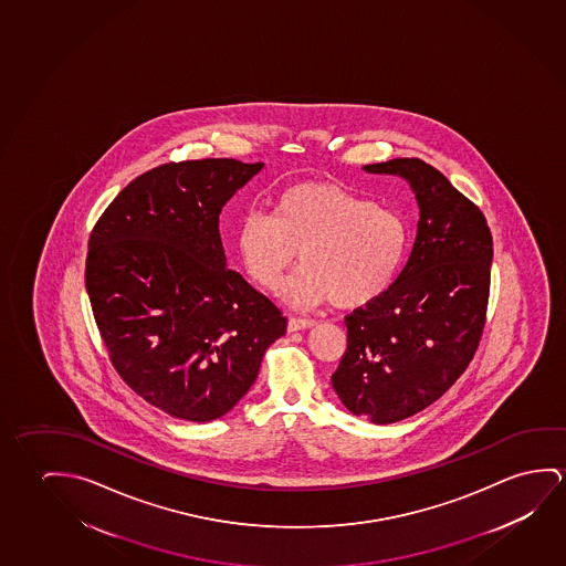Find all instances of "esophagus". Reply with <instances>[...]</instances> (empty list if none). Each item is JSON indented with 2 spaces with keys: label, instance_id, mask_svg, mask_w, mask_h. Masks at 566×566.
I'll list each match as a JSON object with an SVG mask.
<instances>
[{
  "label": "esophagus",
  "instance_id": "esophagus-1",
  "mask_svg": "<svg viewBox=\"0 0 566 566\" xmlns=\"http://www.w3.org/2000/svg\"><path fill=\"white\" fill-rule=\"evenodd\" d=\"M314 319H305V317H290V322H287V331L310 329V327H314Z\"/></svg>",
  "mask_w": 566,
  "mask_h": 566
}]
</instances>
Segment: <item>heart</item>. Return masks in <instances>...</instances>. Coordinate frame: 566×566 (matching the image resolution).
Here are the masks:
<instances>
[{"mask_svg": "<svg viewBox=\"0 0 566 566\" xmlns=\"http://www.w3.org/2000/svg\"><path fill=\"white\" fill-rule=\"evenodd\" d=\"M408 251L403 219L337 184L304 182L282 191L272 218L244 216L239 254L254 282L276 292L300 252L304 266L287 284L297 307L331 300L343 310L373 304L390 290Z\"/></svg>", "mask_w": 566, "mask_h": 566, "instance_id": "1", "label": "heart"}]
</instances>
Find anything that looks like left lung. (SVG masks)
<instances>
[{
    "instance_id": "obj_1",
    "label": "left lung",
    "mask_w": 566,
    "mask_h": 566,
    "mask_svg": "<svg viewBox=\"0 0 566 566\" xmlns=\"http://www.w3.org/2000/svg\"><path fill=\"white\" fill-rule=\"evenodd\" d=\"M416 193L418 235L390 290L345 317L347 350L331 376L343 406L386 426L439 400L467 370L486 322L492 235L486 219L419 158L363 166Z\"/></svg>"
}]
</instances>
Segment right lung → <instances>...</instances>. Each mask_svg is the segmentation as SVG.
Wrapping results in <instances>:
<instances>
[{"mask_svg":"<svg viewBox=\"0 0 566 566\" xmlns=\"http://www.w3.org/2000/svg\"><path fill=\"white\" fill-rule=\"evenodd\" d=\"M264 165L170 163L123 188L90 235L86 290L115 370L186 421L235 408L287 319L227 269L219 216Z\"/></svg>","mask_w":566,"mask_h":566,"instance_id":"1","label":"right lung"}]
</instances>
